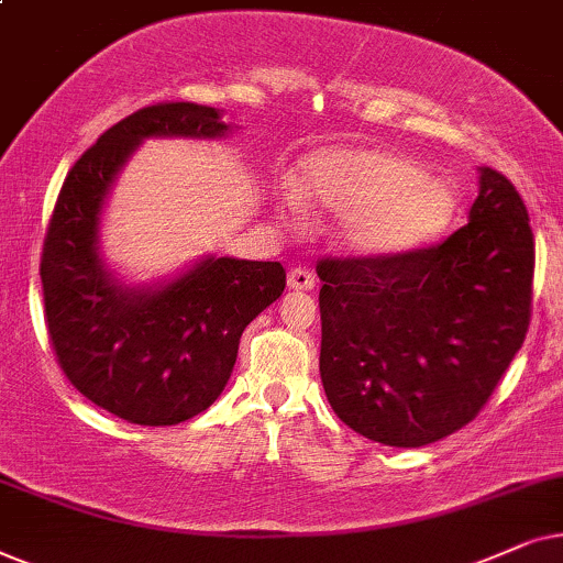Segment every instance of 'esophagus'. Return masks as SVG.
Returning a JSON list of instances; mask_svg holds the SVG:
<instances>
[{
    "mask_svg": "<svg viewBox=\"0 0 563 563\" xmlns=\"http://www.w3.org/2000/svg\"><path fill=\"white\" fill-rule=\"evenodd\" d=\"M313 286H317V280H313L311 269L306 267H294L288 273V288L290 290H311Z\"/></svg>",
    "mask_w": 563,
    "mask_h": 563,
    "instance_id": "obj_1",
    "label": "esophagus"
}]
</instances>
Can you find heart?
<instances>
[{
  "mask_svg": "<svg viewBox=\"0 0 563 563\" xmlns=\"http://www.w3.org/2000/svg\"><path fill=\"white\" fill-rule=\"evenodd\" d=\"M306 200L340 213L334 239L357 257H394L417 250L451 227L459 198L422 164L371 146H327L301 164L288 203Z\"/></svg>",
  "mask_w": 563,
  "mask_h": 563,
  "instance_id": "1",
  "label": "heart"
}]
</instances>
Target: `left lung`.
I'll return each instance as SVG.
<instances>
[{
  "mask_svg": "<svg viewBox=\"0 0 563 563\" xmlns=\"http://www.w3.org/2000/svg\"><path fill=\"white\" fill-rule=\"evenodd\" d=\"M533 267L526 203L492 167L443 244L321 260L319 371L334 415L394 448L468 424L526 340Z\"/></svg>",
  "mask_w": 563,
  "mask_h": 563,
  "instance_id": "1",
  "label": "left lung"
}]
</instances>
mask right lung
I'll use <instances>...</instances> for the list:
<instances>
[{
    "label": "right lung",
    "mask_w": 563,
    "mask_h": 563,
    "mask_svg": "<svg viewBox=\"0 0 563 563\" xmlns=\"http://www.w3.org/2000/svg\"><path fill=\"white\" fill-rule=\"evenodd\" d=\"M229 131L206 104L136 110L79 156L58 192L41 257L51 344L74 388L125 422L179 424L211 407L246 324L286 288L280 262L208 254L172 280L129 286L102 260V208L133 152L146 139Z\"/></svg>",
    "instance_id": "1"
}]
</instances>
